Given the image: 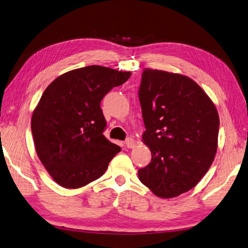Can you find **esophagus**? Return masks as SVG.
Returning a JSON list of instances; mask_svg holds the SVG:
<instances>
[{"mask_svg": "<svg viewBox=\"0 0 248 248\" xmlns=\"http://www.w3.org/2000/svg\"><path fill=\"white\" fill-rule=\"evenodd\" d=\"M125 144H126V147H127V148H133V147H135L136 142H135V141H134L132 138H128V139L126 140Z\"/></svg>", "mask_w": 248, "mask_h": 248, "instance_id": "1", "label": "esophagus"}]
</instances>
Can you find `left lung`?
Masks as SVG:
<instances>
[{
  "mask_svg": "<svg viewBox=\"0 0 248 248\" xmlns=\"http://www.w3.org/2000/svg\"><path fill=\"white\" fill-rule=\"evenodd\" d=\"M151 161L140 182L160 198L193 188L214 160L219 132L215 105L190 78L144 68L138 91Z\"/></svg>",
  "mask_w": 248,
  "mask_h": 248,
  "instance_id": "8db88e82",
  "label": "left lung"
}]
</instances>
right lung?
Returning <instances> with one entry per match:
<instances>
[{
    "instance_id": "right-lung-1",
    "label": "right lung",
    "mask_w": 248,
    "mask_h": 248,
    "mask_svg": "<svg viewBox=\"0 0 248 248\" xmlns=\"http://www.w3.org/2000/svg\"><path fill=\"white\" fill-rule=\"evenodd\" d=\"M130 72L90 65L70 70L46 88L35 108L31 130L37 155L60 186L81 187L99 179L121 151L103 134V98Z\"/></svg>"
}]
</instances>
